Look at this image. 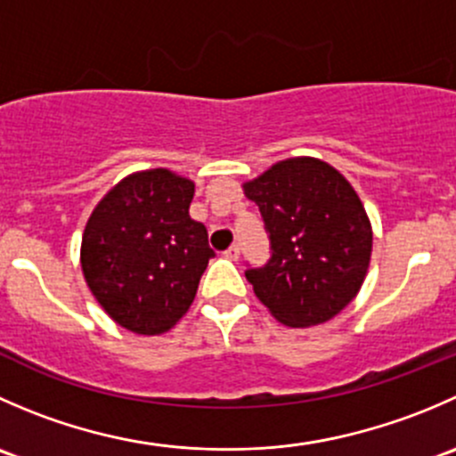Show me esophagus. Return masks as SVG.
Masks as SVG:
<instances>
[{
    "instance_id": "34e87169",
    "label": "esophagus",
    "mask_w": 456,
    "mask_h": 456,
    "mask_svg": "<svg viewBox=\"0 0 456 456\" xmlns=\"http://www.w3.org/2000/svg\"><path fill=\"white\" fill-rule=\"evenodd\" d=\"M224 257H229V260H238V257H240V247L232 245L227 251H224Z\"/></svg>"
}]
</instances>
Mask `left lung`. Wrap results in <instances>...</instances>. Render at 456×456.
Segmentation results:
<instances>
[{
    "label": "left lung",
    "instance_id": "1",
    "mask_svg": "<svg viewBox=\"0 0 456 456\" xmlns=\"http://www.w3.org/2000/svg\"><path fill=\"white\" fill-rule=\"evenodd\" d=\"M242 190L271 242L269 262L245 271L257 300L291 329L338 315L362 289L372 251L370 220L351 183L324 160L297 156Z\"/></svg>",
    "mask_w": 456,
    "mask_h": 456
}]
</instances>
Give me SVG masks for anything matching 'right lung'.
<instances>
[{"instance_id":"right-lung-1","label":"right lung","mask_w":456,"mask_h":456,"mask_svg":"<svg viewBox=\"0 0 456 456\" xmlns=\"http://www.w3.org/2000/svg\"><path fill=\"white\" fill-rule=\"evenodd\" d=\"M194 183L165 167L130 174L87 218L81 269L103 311L123 329L160 335L194 302L214 249L190 216Z\"/></svg>"}]
</instances>
